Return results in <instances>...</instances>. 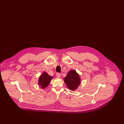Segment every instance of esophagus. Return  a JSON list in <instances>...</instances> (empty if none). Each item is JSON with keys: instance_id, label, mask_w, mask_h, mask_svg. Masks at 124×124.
<instances>
[{"instance_id": "34e87169", "label": "esophagus", "mask_w": 124, "mask_h": 124, "mask_svg": "<svg viewBox=\"0 0 124 124\" xmlns=\"http://www.w3.org/2000/svg\"><path fill=\"white\" fill-rule=\"evenodd\" d=\"M56 76H57V77H58V78H60L61 76V74L59 73H56Z\"/></svg>"}]
</instances>
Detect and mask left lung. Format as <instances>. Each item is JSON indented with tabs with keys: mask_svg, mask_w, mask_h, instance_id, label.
I'll return each instance as SVG.
<instances>
[{
	"mask_svg": "<svg viewBox=\"0 0 124 124\" xmlns=\"http://www.w3.org/2000/svg\"><path fill=\"white\" fill-rule=\"evenodd\" d=\"M64 82L68 88L72 91L76 90L80 84L81 80L76 71L72 70L69 71L64 78Z\"/></svg>",
	"mask_w": 124,
	"mask_h": 124,
	"instance_id": "8db88e82",
	"label": "left lung"
}]
</instances>
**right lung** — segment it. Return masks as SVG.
<instances>
[{
  "label": "right lung",
  "instance_id": "add662e5",
  "mask_svg": "<svg viewBox=\"0 0 124 124\" xmlns=\"http://www.w3.org/2000/svg\"><path fill=\"white\" fill-rule=\"evenodd\" d=\"M53 77L49 76L46 72H44L39 76L38 85L42 89H45L48 86Z\"/></svg>",
  "mask_w": 124,
  "mask_h": 124
}]
</instances>
